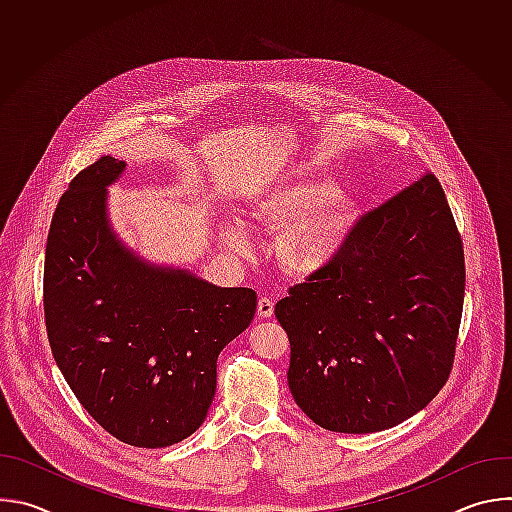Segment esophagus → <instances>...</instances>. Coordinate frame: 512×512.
<instances>
[{"label":"esophagus","instance_id":"obj_1","mask_svg":"<svg viewBox=\"0 0 512 512\" xmlns=\"http://www.w3.org/2000/svg\"><path fill=\"white\" fill-rule=\"evenodd\" d=\"M273 308H275L273 300H269V298H259L257 316H259V318H271V316H273Z\"/></svg>","mask_w":512,"mask_h":512}]
</instances>
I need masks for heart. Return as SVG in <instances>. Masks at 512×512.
Returning a JSON list of instances; mask_svg holds the SVG:
<instances>
[{
  "label": "heart",
  "instance_id": "b5f03b06",
  "mask_svg": "<svg viewBox=\"0 0 512 512\" xmlns=\"http://www.w3.org/2000/svg\"><path fill=\"white\" fill-rule=\"evenodd\" d=\"M358 202L326 172H285L265 182L247 202L243 223L265 233H279L277 259L298 277L328 269L348 247L356 223ZM221 243L245 257L251 239L241 223L227 221L218 229Z\"/></svg>",
  "mask_w": 512,
  "mask_h": 512
}]
</instances>
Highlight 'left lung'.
<instances>
[{
  "instance_id": "left-lung-1",
  "label": "left lung",
  "mask_w": 512,
  "mask_h": 512,
  "mask_svg": "<svg viewBox=\"0 0 512 512\" xmlns=\"http://www.w3.org/2000/svg\"><path fill=\"white\" fill-rule=\"evenodd\" d=\"M464 285L454 216L425 174L362 216L344 253L277 302L291 397L338 433L409 419L448 381Z\"/></svg>"
}]
</instances>
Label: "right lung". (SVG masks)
<instances>
[{
	"label": "right lung",
	"mask_w": 512,
	"mask_h": 512,
	"mask_svg": "<svg viewBox=\"0 0 512 512\" xmlns=\"http://www.w3.org/2000/svg\"><path fill=\"white\" fill-rule=\"evenodd\" d=\"M125 170L103 156L56 206L44 261L46 330L68 387L103 429L135 448H166L206 419L216 358L251 324L257 294L127 247L107 204Z\"/></svg>",
	"instance_id": "add662e5"
}]
</instances>
